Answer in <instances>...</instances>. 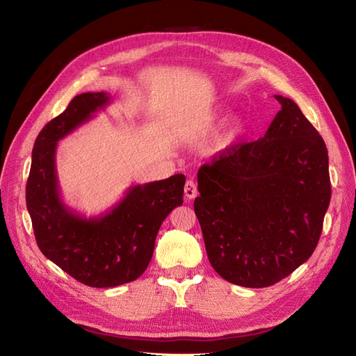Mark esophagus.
I'll return each instance as SVG.
<instances>
[{
    "instance_id": "34e87169",
    "label": "esophagus",
    "mask_w": 356,
    "mask_h": 356,
    "mask_svg": "<svg viewBox=\"0 0 356 356\" xmlns=\"http://www.w3.org/2000/svg\"><path fill=\"white\" fill-rule=\"evenodd\" d=\"M197 195V188H196V183L193 180H188L184 184V196L188 197L189 200L195 199Z\"/></svg>"
}]
</instances>
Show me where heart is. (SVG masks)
<instances>
[{
    "instance_id": "obj_1",
    "label": "heart",
    "mask_w": 356,
    "mask_h": 356,
    "mask_svg": "<svg viewBox=\"0 0 356 356\" xmlns=\"http://www.w3.org/2000/svg\"><path fill=\"white\" fill-rule=\"evenodd\" d=\"M212 121H197L193 124V131L195 133H203V131H207L208 128H211ZM244 127V121L239 117H235L231 124H229V129H228V137H235L239 131Z\"/></svg>"
}]
</instances>
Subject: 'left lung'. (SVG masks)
I'll list each match as a JSON object with an SVG mask.
<instances>
[{
	"instance_id": "obj_1",
	"label": "left lung",
	"mask_w": 356,
	"mask_h": 356,
	"mask_svg": "<svg viewBox=\"0 0 356 356\" xmlns=\"http://www.w3.org/2000/svg\"><path fill=\"white\" fill-rule=\"evenodd\" d=\"M282 105L263 138L231 147L197 172L195 213L213 270L263 289L310 258L330 202L327 148L297 104Z\"/></svg>"
}]
</instances>
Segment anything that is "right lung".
I'll list each match as a JSON object with an SVG mask.
<instances>
[{
	"label": "right lung",
	"instance_id": "1",
	"mask_svg": "<svg viewBox=\"0 0 356 356\" xmlns=\"http://www.w3.org/2000/svg\"><path fill=\"white\" fill-rule=\"evenodd\" d=\"M111 101L106 92L74 97L34 141L26 202L37 245L78 282L97 289L137 280L153 257L163 220L183 203L184 175L136 184L109 211L86 218L63 202L56 170L58 143L95 117Z\"/></svg>",
	"mask_w": 356,
	"mask_h": 356
}]
</instances>
